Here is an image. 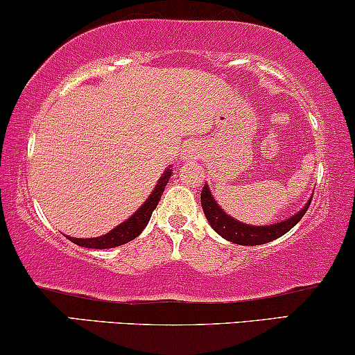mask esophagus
<instances>
[{"instance_id": "esophagus-1", "label": "esophagus", "mask_w": 355, "mask_h": 355, "mask_svg": "<svg viewBox=\"0 0 355 355\" xmlns=\"http://www.w3.org/2000/svg\"><path fill=\"white\" fill-rule=\"evenodd\" d=\"M192 156H194V155H192V153H186V156H182V157H186V159H191Z\"/></svg>"}]
</instances>
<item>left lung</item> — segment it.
<instances>
[{"label":"left lung","mask_w":355,"mask_h":355,"mask_svg":"<svg viewBox=\"0 0 355 355\" xmlns=\"http://www.w3.org/2000/svg\"><path fill=\"white\" fill-rule=\"evenodd\" d=\"M311 199L308 200V204H306L298 214H295V216L286 218V220L278 222V224L258 227V225L242 224V222L235 220L234 217L227 216V214L220 209V205L216 202V199L212 198L211 191H209V186H204L202 192H200V204H202V211L205 214V217H207L209 224H211L212 229L216 230L218 235H222L225 240H229V242H234L239 245H248V247L268 243L271 240L279 239L282 235L286 234V232H290L293 227L303 218L306 211L309 209Z\"/></svg>","instance_id":"1"}]
</instances>
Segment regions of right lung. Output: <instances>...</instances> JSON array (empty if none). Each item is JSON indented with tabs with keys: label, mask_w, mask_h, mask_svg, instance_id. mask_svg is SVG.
<instances>
[{
	"label": "right lung",
	"mask_w": 355,
	"mask_h": 355,
	"mask_svg": "<svg viewBox=\"0 0 355 355\" xmlns=\"http://www.w3.org/2000/svg\"><path fill=\"white\" fill-rule=\"evenodd\" d=\"M171 178V169L168 168L161 174L159 181L153 192L150 194V198L146 199L141 207L138 209L137 212L133 214L130 218H126L125 222H121L120 225L115 227V229L108 232V234L102 235V237H94V239H73V237H67L71 242H73L78 247H85V248H113V247H120V245L128 243L133 239H137L139 234L144 230V227L148 225L150 222L151 214L156 209L157 202L161 200V196H163L164 187L168 184Z\"/></svg>",
	"instance_id": "add662e5"
}]
</instances>
